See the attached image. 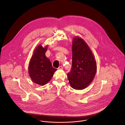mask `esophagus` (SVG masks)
I'll list each match as a JSON object with an SVG mask.
<instances>
[{
  "mask_svg": "<svg viewBox=\"0 0 125 125\" xmlns=\"http://www.w3.org/2000/svg\"><path fill=\"white\" fill-rule=\"evenodd\" d=\"M62 69H63V67H62V66H59V67H58V69H59V70H62Z\"/></svg>",
  "mask_w": 125,
  "mask_h": 125,
  "instance_id": "34e87169",
  "label": "esophagus"
}]
</instances>
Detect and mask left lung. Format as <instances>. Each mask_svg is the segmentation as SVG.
<instances>
[{
	"label": "left lung",
	"mask_w": 125,
	"mask_h": 125,
	"mask_svg": "<svg viewBox=\"0 0 125 125\" xmlns=\"http://www.w3.org/2000/svg\"><path fill=\"white\" fill-rule=\"evenodd\" d=\"M96 70V62L89 47L82 38L75 36L73 40L71 71L67 74L71 87L85 89L93 81Z\"/></svg>",
	"instance_id": "obj_1"
}]
</instances>
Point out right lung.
<instances>
[{
  "instance_id": "add662e5",
  "label": "right lung",
  "mask_w": 125,
  "mask_h": 125,
  "mask_svg": "<svg viewBox=\"0 0 125 125\" xmlns=\"http://www.w3.org/2000/svg\"><path fill=\"white\" fill-rule=\"evenodd\" d=\"M47 49V46L43 48L39 45L34 52L28 66V73L33 82L41 86L50 81L57 70L45 55Z\"/></svg>"
}]
</instances>
